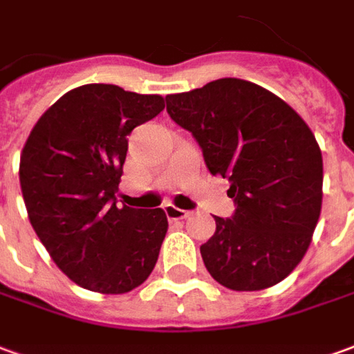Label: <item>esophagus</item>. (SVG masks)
I'll return each mask as SVG.
<instances>
[{
	"mask_svg": "<svg viewBox=\"0 0 354 354\" xmlns=\"http://www.w3.org/2000/svg\"><path fill=\"white\" fill-rule=\"evenodd\" d=\"M165 212H167V216H169L170 220H184L189 216V212L184 211V209H178L174 205H167V207H165Z\"/></svg>",
	"mask_w": 354,
	"mask_h": 354,
	"instance_id": "34e87169",
	"label": "esophagus"
}]
</instances>
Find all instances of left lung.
I'll use <instances>...</instances> for the list:
<instances>
[{
  "label": "left lung",
  "mask_w": 354,
  "mask_h": 354,
  "mask_svg": "<svg viewBox=\"0 0 354 354\" xmlns=\"http://www.w3.org/2000/svg\"><path fill=\"white\" fill-rule=\"evenodd\" d=\"M170 118L201 145L211 174L228 178L232 218L201 245L214 280L234 291L280 283L313 241L322 209V153L288 103L239 78L167 95Z\"/></svg>",
  "instance_id": "1"
}]
</instances>
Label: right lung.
<instances>
[{
  "label": "right lung",
  "mask_w": 354,
  "mask_h": 354,
  "mask_svg": "<svg viewBox=\"0 0 354 354\" xmlns=\"http://www.w3.org/2000/svg\"><path fill=\"white\" fill-rule=\"evenodd\" d=\"M165 109L160 95L86 84L39 117L21 153L22 199L53 263L80 288L120 295L149 278L169 220L117 207L128 136Z\"/></svg>",
  "instance_id": "1"
}]
</instances>
